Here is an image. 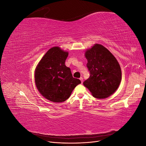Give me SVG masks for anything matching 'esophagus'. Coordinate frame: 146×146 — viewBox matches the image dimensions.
I'll use <instances>...</instances> for the list:
<instances>
[{"instance_id": "obj_1", "label": "esophagus", "mask_w": 146, "mask_h": 146, "mask_svg": "<svg viewBox=\"0 0 146 146\" xmlns=\"http://www.w3.org/2000/svg\"><path fill=\"white\" fill-rule=\"evenodd\" d=\"M80 80H81V83H83V77H80Z\"/></svg>"}]
</instances>
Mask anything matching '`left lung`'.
I'll return each mask as SVG.
<instances>
[{"mask_svg": "<svg viewBox=\"0 0 146 146\" xmlns=\"http://www.w3.org/2000/svg\"><path fill=\"white\" fill-rule=\"evenodd\" d=\"M85 57L90 77L83 82L84 86L97 99L108 98L116 91L121 83L120 65L107 48L98 44L86 50Z\"/></svg>", "mask_w": 146, "mask_h": 146, "instance_id": "left-lung-1", "label": "left lung"}]
</instances>
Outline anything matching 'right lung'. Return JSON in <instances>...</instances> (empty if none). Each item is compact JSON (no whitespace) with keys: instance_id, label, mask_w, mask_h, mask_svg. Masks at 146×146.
<instances>
[{"instance_id":"right-lung-1","label":"right lung","mask_w":146,"mask_h":146,"mask_svg":"<svg viewBox=\"0 0 146 146\" xmlns=\"http://www.w3.org/2000/svg\"><path fill=\"white\" fill-rule=\"evenodd\" d=\"M68 52L58 47L48 50L35 70V80L39 92L54 102L67 100L75 88L81 83L74 78L70 69L65 65Z\"/></svg>"}]
</instances>
